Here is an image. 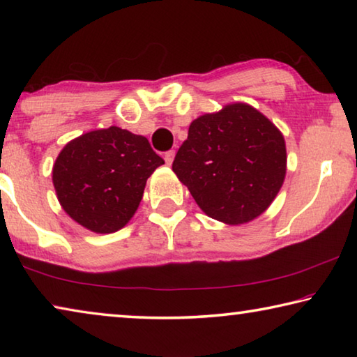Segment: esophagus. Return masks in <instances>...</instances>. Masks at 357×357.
Instances as JSON below:
<instances>
[{
  "mask_svg": "<svg viewBox=\"0 0 357 357\" xmlns=\"http://www.w3.org/2000/svg\"><path fill=\"white\" fill-rule=\"evenodd\" d=\"M164 159H165V164L167 165H172L173 160H174V151H167L165 155H164Z\"/></svg>",
  "mask_w": 357,
  "mask_h": 357,
  "instance_id": "34e87169",
  "label": "esophagus"
}]
</instances>
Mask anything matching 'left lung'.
<instances>
[{
	"label": "left lung",
	"mask_w": 357,
	"mask_h": 357,
	"mask_svg": "<svg viewBox=\"0 0 357 357\" xmlns=\"http://www.w3.org/2000/svg\"><path fill=\"white\" fill-rule=\"evenodd\" d=\"M203 213L228 225L263 214L287 173L282 132L257 108L229 104L192 121L173 160Z\"/></svg>",
	"instance_id": "left-lung-1"
}]
</instances>
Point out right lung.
Listing matches in <instances>:
<instances>
[{"instance_id":"1","label":"right lung","mask_w":357,"mask_h":357,"mask_svg":"<svg viewBox=\"0 0 357 357\" xmlns=\"http://www.w3.org/2000/svg\"><path fill=\"white\" fill-rule=\"evenodd\" d=\"M162 164L146 138L112 126L66 144L53 165V185L77 223L114 233L135 214L146 179Z\"/></svg>"}]
</instances>
